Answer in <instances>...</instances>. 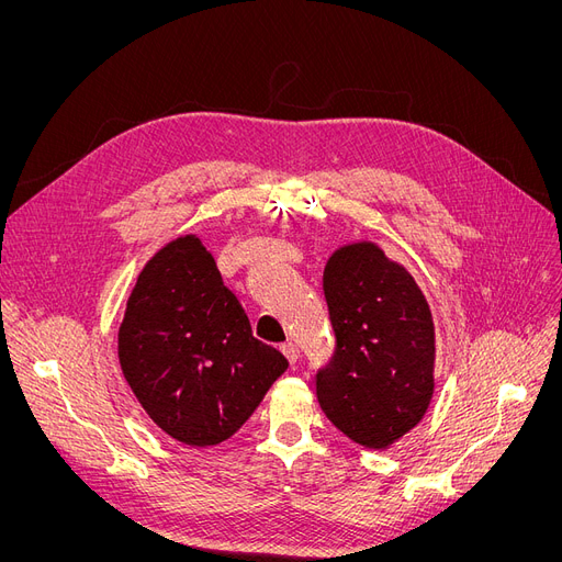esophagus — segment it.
Instances as JSON below:
<instances>
[{
	"label": "esophagus",
	"instance_id": "34e87169",
	"mask_svg": "<svg viewBox=\"0 0 562 562\" xmlns=\"http://www.w3.org/2000/svg\"><path fill=\"white\" fill-rule=\"evenodd\" d=\"M280 350L284 352V358H286L291 364H296V362H299V358H301V350H299V346L293 344V341H284V344L280 346Z\"/></svg>",
	"mask_w": 562,
	"mask_h": 562
}]
</instances>
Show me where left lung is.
<instances>
[{
	"label": "left lung",
	"instance_id": "1",
	"mask_svg": "<svg viewBox=\"0 0 562 562\" xmlns=\"http://www.w3.org/2000/svg\"><path fill=\"white\" fill-rule=\"evenodd\" d=\"M335 350L316 371L326 417L356 445L387 449L426 415L435 380L430 307L375 244L339 248L323 271Z\"/></svg>",
	"mask_w": 562,
	"mask_h": 562
}]
</instances>
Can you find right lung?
Returning <instances> with one entry per match:
<instances>
[{"label":"right lung","instance_id":"1","mask_svg":"<svg viewBox=\"0 0 562 562\" xmlns=\"http://www.w3.org/2000/svg\"><path fill=\"white\" fill-rule=\"evenodd\" d=\"M117 358L150 419L189 447L232 437L289 367L278 348L252 337L246 310L191 234L145 263Z\"/></svg>","mask_w":562,"mask_h":562}]
</instances>
